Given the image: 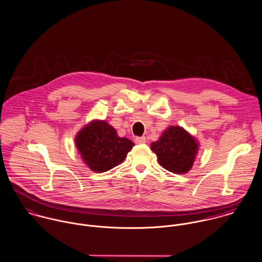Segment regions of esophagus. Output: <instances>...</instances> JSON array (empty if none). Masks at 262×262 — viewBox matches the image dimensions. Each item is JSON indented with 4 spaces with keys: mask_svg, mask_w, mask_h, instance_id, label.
Returning a JSON list of instances; mask_svg holds the SVG:
<instances>
[{
    "mask_svg": "<svg viewBox=\"0 0 262 262\" xmlns=\"http://www.w3.org/2000/svg\"><path fill=\"white\" fill-rule=\"evenodd\" d=\"M136 144H145L146 143V138L145 137H137L135 139Z\"/></svg>",
    "mask_w": 262,
    "mask_h": 262,
    "instance_id": "34e87169",
    "label": "esophagus"
}]
</instances>
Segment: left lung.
<instances>
[{
    "label": "left lung",
    "instance_id": "1",
    "mask_svg": "<svg viewBox=\"0 0 262 262\" xmlns=\"http://www.w3.org/2000/svg\"><path fill=\"white\" fill-rule=\"evenodd\" d=\"M159 164L175 174L188 172L196 157L199 143L181 126H169L157 142L151 144Z\"/></svg>",
    "mask_w": 262,
    "mask_h": 262
}]
</instances>
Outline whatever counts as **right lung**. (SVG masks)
I'll return each instance as SVG.
<instances>
[{
  "label": "right lung",
  "instance_id": "add662e5",
  "mask_svg": "<svg viewBox=\"0 0 262 262\" xmlns=\"http://www.w3.org/2000/svg\"><path fill=\"white\" fill-rule=\"evenodd\" d=\"M76 146L84 163L94 172H106L123 162L135 144L117 136L104 120L95 119L76 136Z\"/></svg>",
  "mask_w": 262,
  "mask_h": 262
}]
</instances>
